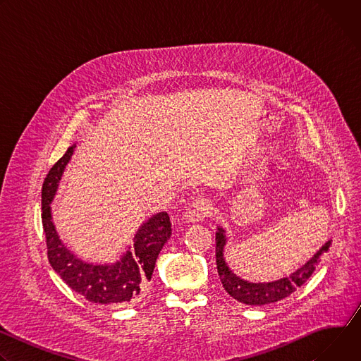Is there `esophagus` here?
Wrapping results in <instances>:
<instances>
[{
    "instance_id": "esophagus-1",
    "label": "esophagus",
    "mask_w": 361,
    "mask_h": 361,
    "mask_svg": "<svg viewBox=\"0 0 361 361\" xmlns=\"http://www.w3.org/2000/svg\"><path fill=\"white\" fill-rule=\"evenodd\" d=\"M213 213H214V207H213L212 201H209V200H197L195 202H192L190 205L188 210L184 214V219L188 223H197V221H201L204 219L212 217Z\"/></svg>"
}]
</instances>
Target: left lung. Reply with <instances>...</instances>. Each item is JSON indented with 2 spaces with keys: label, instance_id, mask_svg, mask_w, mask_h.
I'll use <instances>...</instances> for the list:
<instances>
[{
  "label": "left lung",
  "instance_id": "left-lung-1",
  "mask_svg": "<svg viewBox=\"0 0 361 361\" xmlns=\"http://www.w3.org/2000/svg\"><path fill=\"white\" fill-rule=\"evenodd\" d=\"M216 243H217L216 244L217 271H219L223 287L233 298L248 305H264V304L276 302L293 294L298 287H301L308 279L312 277V274L314 273L316 267L320 263V255L329 251L331 245L330 241L326 243L313 259L308 260L301 269H298L290 277H286L273 283H248L237 277L227 267L224 262V257H223V250L226 245L224 230L219 228V231L216 233Z\"/></svg>",
  "mask_w": 361,
  "mask_h": 361
}]
</instances>
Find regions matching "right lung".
<instances>
[{
  "mask_svg": "<svg viewBox=\"0 0 361 361\" xmlns=\"http://www.w3.org/2000/svg\"><path fill=\"white\" fill-rule=\"evenodd\" d=\"M73 149L74 145L68 147L42 184L41 219L48 262L67 286L85 300L97 304H127L137 300L151 280L157 257L171 235L170 217L163 212L144 223L135 234L133 248L113 266H94L78 260L60 241L49 209Z\"/></svg>",
  "mask_w": 361,
  "mask_h": 361,
  "instance_id": "1",
  "label": "right lung"
}]
</instances>
